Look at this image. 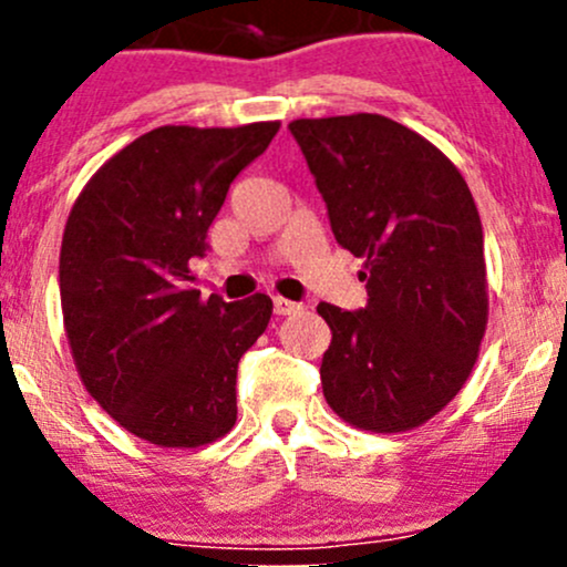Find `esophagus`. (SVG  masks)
Listing matches in <instances>:
<instances>
[{
	"label": "esophagus",
	"mask_w": 567,
	"mask_h": 567,
	"mask_svg": "<svg viewBox=\"0 0 567 567\" xmlns=\"http://www.w3.org/2000/svg\"><path fill=\"white\" fill-rule=\"evenodd\" d=\"M275 311L279 317H288V315H301L303 311V303H298V301H288V298H279V296H275Z\"/></svg>",
	"instance_id": "esophagus-1"
}]
</instances>
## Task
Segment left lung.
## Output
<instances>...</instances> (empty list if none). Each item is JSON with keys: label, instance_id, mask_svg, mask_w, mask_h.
Returning <instances> with one entry per match:
<instances>
[{"label": "left lung", "instance_id": "obj_1", "mask_svg": "<svg viewBox=\"0 0 567 567\" xmlns=\"http://www.w3.org/2000/svg\"><path fill=\"white\" fill-rule=\"evenodd\" d=\"M336 243L365 258V309L320 303L322 392L343 421L408 432L470 379L487 322L483 224L455 165L381 114L296 120Z\"/></svg>", "mask_w": 567, "mask_h": 567}]
</instances>
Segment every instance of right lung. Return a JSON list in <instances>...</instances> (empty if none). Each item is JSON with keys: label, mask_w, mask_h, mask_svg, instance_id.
<instances>
[{"label": "right lung", "mask_w": 567, "mask_h": 567, "mask_svg": "<svg viewBox=\"0 0 567 567\" xmlns=\"http://www.w3.org/2000/svg\"><path fill=\"white\" fill-rule=\"evenodd\" d=\"M277 130L157 127L71 207L61 245L71 354L97 405L135 437L199 447L237 421V365L269 324L271 298L202 301L188 266L205 256L231 181Z\"/></svg>", "instance_id": "1"}]
</instances>
